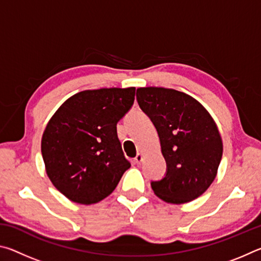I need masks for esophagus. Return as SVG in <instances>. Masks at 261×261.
I'll return each instance as SVG.
<instances>
[{
    "label": "esophagus",
    "instance_id": "obj_1",
    "mask_svg": "<svg viewBox=\"0 0 261 261\" xmlns=\"http://www.w3.org/2000/svg\"><path fill=\"white\" fill-rule=\"evenodd\" d=\"M143 160H144V155L141 153H138L137 154V156L135 158V162L137 163V165H140L141 162H143Z\"/></svg>",
    "mask_w": 261,
    "mask_h": 261
}]
</instances>
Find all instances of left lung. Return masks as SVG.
Segmentation results:
<instances>
[{
    "label": "left lung",
    "instance_id": "obj_1",
    "mask_svg": "<svg viewBox=\"0 0 261 261\" xmlns=\"http://www.w3.org/2000/svg\"><path fill=\"white\" fill-rule=\"evenodd\" d=\"M137 100L156 127L167 162L165 178L151 183L155 196L174 205L200 197L215 179L223 152L214 118L199 101L173 88L139 87Z\"/></svg>",
    "mask_w": 261,
    "mask_h": 261
}]
</instances>
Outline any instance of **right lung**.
<instances>
[{"label":"right lung","mask_w":261,"mask_h":261,"mask_svg":"<svg viewBox=\"0 0 261 261\" xmlns=\"http://www.w3.org/2000/svg\"><path fill=\"white\" fill-rule=\"evenodd\" d=\"M135 87L82 91L48 121L41 138L45 169L69 200L99 202L112 193L126 169L116 124L131 108Z\"/></svg>","instance_id":"right-lung-1"}]
</instances>
